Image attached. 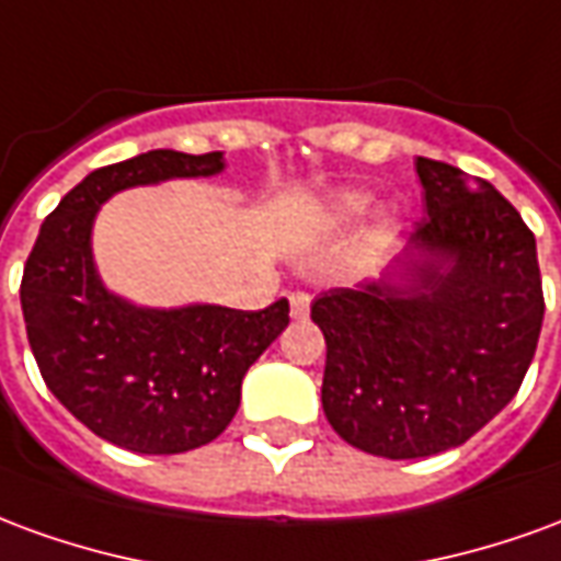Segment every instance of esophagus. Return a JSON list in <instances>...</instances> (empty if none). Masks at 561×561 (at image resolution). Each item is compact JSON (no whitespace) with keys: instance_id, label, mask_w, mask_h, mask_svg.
I'll list each match as a JSON object with an SVG mask.
<instances>
[{"instance_id":"1","label":"esophagus","mask_w":561,"mask_h":561,"mask_svg":"<svg viewBox=\"0 0 561 561\" xmlns=\"http://www.w3.org/2000/svg\"><path fill=\"white\" fill-rule=\"evenodd\" d=\"M288 300H291V318H306V312H309V294L291 291Z\"/></svg>"}]
</instances>
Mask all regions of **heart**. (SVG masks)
Wrapping results in <instances>:
<instances>
[{
	"label": "heart",
	"mask_w": 561,
	"mask_h": 561,
	"mask_svg": "<svg viewBox=\"0 0 561 561\" xmlns=\"http://www.w3.org/2000/svg\"><path fill=\"white\" fill-rule=\"evenodd\" d=\"M373 204V197L366 195V192H342L330 201L328 207V219L333 225H352L364 216L366 209Z\"/></svg>",
	"instance_id": "1"
}]
</instances>
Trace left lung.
<instances>
[{
  "label": "left lung",
  "instance_id": "8db88e82",
  "mask_svg": "<svg viewBox=\"0 0 561 561\" xmlns=\"http://www.w3.org/2000/svg\"><path fill=\"white\" fill-rule=\"evenodd\" d=\"M426 219L381 279L312 304L328 342L321 405L366 454L433 457L514 400L543 321L535 233L493 185L414 161Z\"/></svg>",
  "mask_w": 561,
  "mask_h": 561
}]
</instances>
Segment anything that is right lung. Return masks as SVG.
Returning a JSON list of instances; mask_svg holds the SVG:
<instances>
[{"mask_svg": "<svg viewBox=\"0 0 561 561\" xmlns=\"http://www.w3.org/2000/svg\"><path fill=\"white\" fill-rule=\"evenodd\" d=\"M221 168V152L149 149L92 171L44 219L23 267L20 306L44 385L83 426L135 454H183L225 433L249 366L288 328V300L257 312L144 309L95 273L92 221L107 197Z\"/></svg>", "mask_w": 561, "mask_h": 561, "instance_id": "add662e5", "label": "right lung"}]
</instances>
